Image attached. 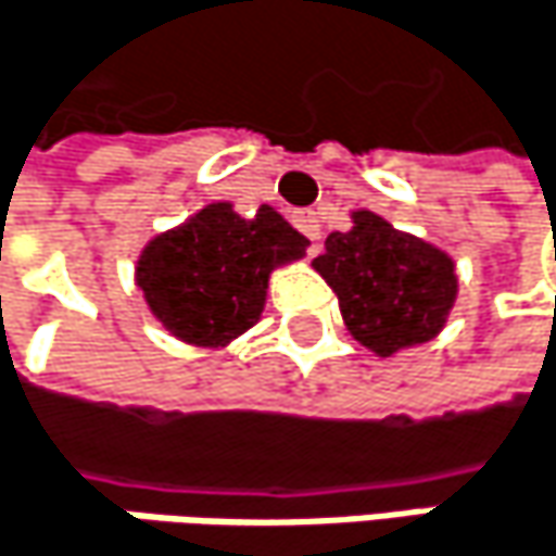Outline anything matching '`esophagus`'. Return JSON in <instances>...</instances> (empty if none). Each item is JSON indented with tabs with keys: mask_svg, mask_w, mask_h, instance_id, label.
<instances>
[{
	"mask_svg": "<svg viewBox=\"0 0 556 556\" xmlns=\"http://www.w3.org/2000/svg\"><path fill=\"white\" fill-rule=\"evenodd\" d=\"M291 220H294V227L311 240V243H316L319 240V233H323V227H319V217H316V211H294L291 214Z\"/></svg>",
	"mask_w": 556,
	"mask_h": 556,
	"instance_id": "obj_1",
	"label": "esophagus"
}]
</instances>
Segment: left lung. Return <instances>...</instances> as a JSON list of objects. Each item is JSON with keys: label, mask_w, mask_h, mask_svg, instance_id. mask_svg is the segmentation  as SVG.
Returning a JSON list of instances; mask_svg holds the SVG:
<instances>
[{"label": "left lung", "mask_w": 556, "mask_h": 556, "mask_svg": "<svg viewBox=\"0 0 556 556\" xmlns=\"http://www.w3.org/2000/svg\"><path fill=\"white\" fill-rule=\"evenodd\" d=\"M313 268L336 291L352 339L378 358L432 342L457 301L452 255L365 207L345 233L326 237Z\"/></svg>", "instance_id": "1"}]
</instances>
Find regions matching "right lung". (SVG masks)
<instances>
[{
  "label": "right lung",
  "instance_id": "right-lung-1",
  "mask_svg": "<svg viewBox=\"0 0 556 556\" xmlns=\"http://www.w3.org/2000/svg\"><path fill=\"white\" fill-rule=\"evenodd\" d=\"M307 245L268 204L240 217L233 201H211L140 249L134 281L178 342L227 349L258 323L271 271L301 262Z\"/></svg>",
  "mask_w": 556,
  "mask_h": 556
}]
</instances>
